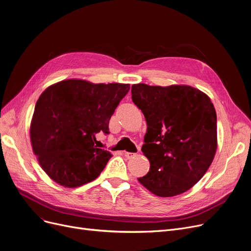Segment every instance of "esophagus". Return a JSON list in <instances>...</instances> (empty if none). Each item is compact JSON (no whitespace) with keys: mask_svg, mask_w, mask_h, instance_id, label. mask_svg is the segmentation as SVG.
Masks as SVG:
<instances>
[{"mask_svg":"<svg viewBox=\"0 0 251 251\" xmlns=\"http://www.w3.org/2000/svg\"><path fill=\"white\" fill-rule=\"evenodd\" d=\"M124 155L127 157V159H133V157L136 155V153H134V152H128V151H125V152H124Z\"/></svg>","mask_w":251,"mask_h":251,"instance_id":"obj_1","label":"esophagus"}]
</instances>
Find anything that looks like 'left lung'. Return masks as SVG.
<instances>
[{
	"label": "left lung",
	"instance_id": "1",
	"mask_svg": "<svg viewBox=\"0 0 251 251\" xmlns=\"http://www.w3.org/2000/svg\"><path fill=\"white\" fill-rule=\"evenodd\" d=\"M132 100L146 118L141 148L151 164L140 184L156 196L189 190L213 163L218 147L217 114L210 99L189 85L131 87Z\"/></svg>",
	"mask_w": 251,
	"mask_h": 251
}]
</instances>
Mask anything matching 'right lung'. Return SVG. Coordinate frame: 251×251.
<instances>
[{
  "label": "right lung",
  "mask_w": 251,
  "mask_h": 251,
  "mask_svg": "<svg viewBox=\"0 0 251 251\" xmlns=\"http://www.w3.org/2000/svg\"><path fill=\"white\" fill-rule=\"evenodd\" d=\"M129 84L67 79L39 97L30 124V141L46 174L75 188L97 179L112 153L95 146L96 134L109 133V121Z\"/></svg>",
  "instance_id": "obj_1"
}]
</instances>
